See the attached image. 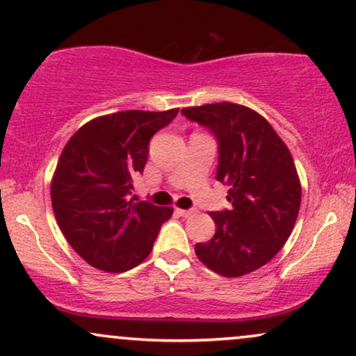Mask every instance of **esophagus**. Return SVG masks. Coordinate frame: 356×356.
Segmentation results:
<instances>
[{
	"label": "esophagus",
	"mask_w": 356,
	"mask_h": 356,
	"mask_svg": "<svg viewBox=\"0 0 356 356\" xmlns=\"http://www.w3.org/2000/svg\"><path fill=\"white\" fill-rule=\"evenodd\" d=\"M175 213L179 215V217H184V218H187V217H191V215H193L195 213V210H184V209H175Z\"/></svg>",
	"instance_id": "34e87169"
}]
</instances>
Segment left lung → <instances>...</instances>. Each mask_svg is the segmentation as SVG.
<instances>
[{
	"instance_id": "1",
	"label": "left lung",
	"mask_w": 356,
	"mask_h": 356,
	"mask_svg": "<svg viewBox=\"0 0 356 356\" xmlns=\"http://www.w3.org/2000/svg\"><path fill=\"white\" fill-rule=\"evenodd\" d=\"M217 139V181L230 186V210L211 211L215 235L195 254L227 277L253 273L284 246L298 218L300 182L287 146L263 116L236 103L184 108Z\"/></svg>"
}]
</instances>
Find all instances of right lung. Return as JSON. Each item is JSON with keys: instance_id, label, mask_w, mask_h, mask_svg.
Returning <instances> with one entry per match:
<instances>
[{"instance_id": "right-lung-1", "label": "right lung", "mask_w": 356, "mask_h": 356, "mask_svg": "<svg viewBox=\"0 0 356 356\" xmlns=\"http://www.w3.org/2000/svg\"><path fill=\"white\" fill-rule=\"evenodd\" d=\"M177 113L179 108L100 116L65 145L52 179V209L67 241L90 266L124 273L151 253L172 209L136 202L133 177L145 170L151 138Z\"/></svg>"}]
</instances>
